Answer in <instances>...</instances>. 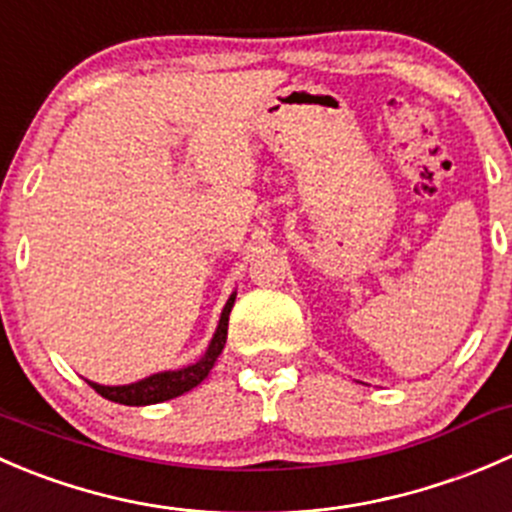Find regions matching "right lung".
<instances>
[{"label":"right lung","instance_id":"right-lung-1","mask_svg":"<svg viewBox=\"0 0 512 512\" xmlns=\"http://www.w3.org/2000/svg\"><path fill=\"white\" fill-rule=\"evenodd\" d=\"M234 301H236V291L231 293L224 311H221L219 326H216L214 336H211L209 348H206L204 356H201L196 363H189V366L184 368H176V371L151 373V376L141 378V381L126 383V386H101V383H94V381H86V383H89L99 396H104L106 401L121 403V406H151V403L171 401V398L191 391V388H196L206 376H209L216 358H219L221 351H224L226 333H229V313L231 308H234Z\"/></svg>","mask_w":512,"mask_h":512}]
</instances>
